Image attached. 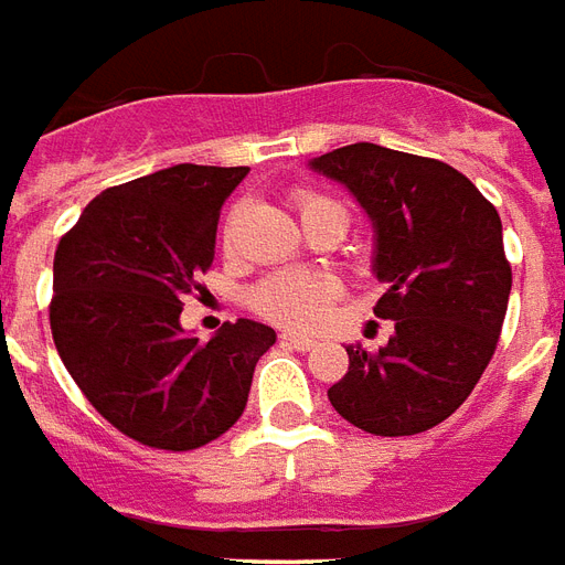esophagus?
Wrapping results in <instances>:
<instances>
[{"instance_id":"34e87169","label":"esophagus","mask_w":565,"mask_h":565,"mask_svg":"<svg viewBox=\"0 0 565 565\" xmlns=\"http://www.w3.org/2000/svg\"><path fill=\"white\" fill-rule=\"evenodd\" d=\"M279 342H282V345L298 348V351H309V348H316V339L300 337V333H279Z\"/></svg>"}]
</instances>
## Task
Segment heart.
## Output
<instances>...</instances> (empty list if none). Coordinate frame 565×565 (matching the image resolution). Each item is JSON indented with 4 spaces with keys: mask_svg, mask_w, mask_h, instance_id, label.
Returning <instances> with one entry per match:
<instances>
[{
    "mask_svg": "<svg viewBox=\"0 0 565 565\" xmlns=\"http://www.w3.org/2000/svg\"><path fill=\"white\" fill-rule=\"evenodd\" d=\"M337 214L348 223L345 207L330 202L324 196H303L300 199V220L309 223L316 217H328ZM228 220V232H232ZM226 232V235H228ZM339 295V282L330 274H316V270H282L274 277L262 279L253 291V307L258 316H265L274 324L282 328H316L318 321L324 318L328 307Z\"/></svg>",
    "mask_w": 565,
    "mask_h": 565,
    "instance_id": "1",
    "label": "heart"
}]
</instances>
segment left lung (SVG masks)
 <instances>
[{"label":"left lung","instance_id":"left-lung-1","mask_svg":"<svg viewBox=\"0 0 565 565\" xmlns=\"http://www.w3.org/2000/svg\"><path fill=\"white\" fill-rule=\"evenodd\" d=\"M309 169L345 186L372 223V274L387 282L375 316L396 328L375 354L345 345L330 405L381 438L438 426L477 387L503 328L512 270L498 211L459 169L375 142Z\"/></svg>","mask_w":565,"mask_h":565}]
</instances>
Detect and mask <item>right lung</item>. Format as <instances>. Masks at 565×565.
<instances>
[{
  "instance_id": "add662e5",
  "label": "right lung",
  "mask_w": 565,
  "mask_h": 565,
  "mask_svg": "<svg viewBox=\"0 0 565 565\" xmlns=\"http://www.w3.org/2000/svg\"><path fill=\"white\" fill-rule=\"evenodd\" d=\"M247 167L178 163L95 196L53 258V342L76 387L127 438L196 449L247 408L258 358L277 342L253 318L202 342L184 298L214 258L220 211Z\"/></svg>"
}]
</instances>
